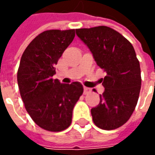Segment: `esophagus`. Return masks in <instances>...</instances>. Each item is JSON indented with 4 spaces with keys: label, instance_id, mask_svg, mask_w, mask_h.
<instances>
[{
    "label": "esophagus",
    "instance_id": "34e87169",
    "mask_svg": "<svg viewBox=\"0 0 155 155\" xmlns=\"http://www.w3.org/2000/svg\"><path fill=\"white\" fill-rule=\"evenodd\" d=\"M91 91V90L90 88L88 87H84V94H89L90 92Z\"/></svg>",
    "mask_w": 155,
    "mask_h": 155
}]
</instances>
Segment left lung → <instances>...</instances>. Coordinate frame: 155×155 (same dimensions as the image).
<instances>
[{"label": "left lung", "instance_id": "left-lung-1", "mask_svg": "<svg viewBox=\"0 0 155 155\" xmlns=\"http://www.w3.org/2000/svg\"><path fill=\"white\" fill-rule=\"evenodd\" d=\"M75 32L96 64L106 72L101 101L91 109L93 121L102 130H115L129 120L140 95V65L134 49L126 38L108 26L76 29Z\"/></svg>", "mask_w": 155, "mask_h": 155}]
</instances>
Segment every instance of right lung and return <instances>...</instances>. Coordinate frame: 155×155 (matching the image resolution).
Here are the masks:
<instances>
[{
	"mask_svg": "<svg viewBox=\"0 0 155 155\" xmlns=\"http://www.w3.org/2000/svg\"><path fill=\"white\" fill-rule=\"evenodd\" d=\"M74 35V30L45 31L29 44L21 59L17 82L25 110L48 131L59 132L71 125L74 104L83 94L80 82L61 84L53 79L54 65Z\"/></svg>",
	"mask_w": 155,
	"mask_h": 155,
	"instance_id": "right-lung-1",
	"label": "right lung"
}]
</instances>
